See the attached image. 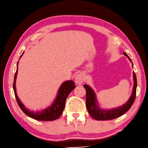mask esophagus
<instances>
[{
    "instance_id": "1",
    "label": "esophagus",
    "mask_w": 148,
    "mask_h": 148,
    "mask_svg": "<svg viewBox=\"0 0 148 148\" xmlns=\"http://www.w3.org/2000/svg\"><path fill=\"white\" fill-rule=\"evenodd\" d=\"M84 75H83L82 73H78L75 77V82L77 85H82L83 82H84Z\"/></svg>"
}]
</instances>
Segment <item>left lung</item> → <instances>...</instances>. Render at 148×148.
<instances>
[{"instance_id":"left-lung-1","label":"left lung","mask_w":148,"mask_h":148,"mask_svg":"<svg viewBox=\"0 0 148 148\" xmlns=\"http://www.w3.org/2000/svg\"><path fill=\"white\" fill-rule=\"evenodd\" d=\"M123 54L127 57V58L132 63L131 58L127 54L125 53H123ZM133 80H134V85H133L132 92L127 102L121 106L111 109H103L100 108L95 92L89 85L85 84L84 86L86 90V107L91 117L97 121L112 120L122 116L126 112H127L130 109L136 98L137 80L134 72H133Z\"/></svg>"}]
</instances>
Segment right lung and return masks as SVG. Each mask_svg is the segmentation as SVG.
<instances>
[{
  "instance_id": "1",
  "label": "right lung",
  "mask_w": 148,
  "mask_h": 148,
  "mask_svg": "<svg viewBox=\"0 0 148 148\" xmlns=\"http://www.w3.org/2000/svg\"><path fill=\"white\" fill-rule=\"evenodd\" d=\"M24 52L23 53L20 58L23 56ZM20 59V58H19ZM18 63H17V70L14 75V80L13 84V88L14 91V94L16 100L17 102L21 109L23 111L24 114H26L27 116L34 119L41 121H52L57 119L58 118L62 115L65 106L66 100L69 95V93L75 88V85L73 80H67L64 82L62 85L60 86L58 91L57 93V95L51 106L48 107L46 109H44L39 111H32L28 109L27 108L24 106V104L21 101L19 97L17 96L16 92V82L18 71Z\"/></svg>"
}]
</instances>
